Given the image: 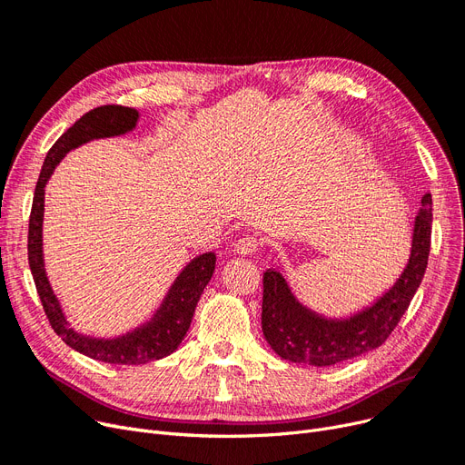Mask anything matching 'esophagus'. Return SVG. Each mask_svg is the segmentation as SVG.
Here are the masks:
<instances>
[{"label": "esophagus", "instance_id": "esophagus-1", "mask_svg": "<svg viewBox=\"0 0 465 465\" xmlns=\"http://www.w3.org/2000/svg\"><path fill=\"white\" fill-rule=\"evenodd\" d=\"M261 244H262V242L257 236L248 234V236L240 238L236 242V244H234V253H238V255H252V253H255L261 248Z\"/></svg>", "mask_w": 465, "mask_h": 465}]
</instances>
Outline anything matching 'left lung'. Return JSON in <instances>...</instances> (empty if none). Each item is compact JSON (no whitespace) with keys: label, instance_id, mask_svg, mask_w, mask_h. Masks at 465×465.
Wrapping results in <instances>:
<instances>
[{"label":"left lung","instance_id":"obj_1","mask_svg":"<svg viewBox=\"0 0 465 465\" xmlns=\"http://www.w3.org/2000/svg\"><path fill=\"white\" fill-rule=\"evenodd\" d=\"M431 194L422 196L407 267L388 293L348 320H327L304 308L274 269L262 274V335L282 360L329 367L384 344L424 278L431 244Z\"/></svg>","mask_w":465,"mask_h":465}]
</instances>
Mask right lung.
I'll return each instance as SVG.
<instances>
[{
  "label": "right lung",
  "mask_w": 465,
  "mask_h": 465,
  "mask_svg": "<svg viewBox=\"0 0 465 465\" xmlns=\"http://www.w3.org/2000/svg\"><path fill=\"white\" fill-rule=\"evenodd\" d=\"M136 121L138 112L134 107L100 105L91 109V112L84 114L79 121H75L74 126L65 130L56 140V143L49 149L45 163H43L34 193L28 225L30 271L35 282L37 295L43 304V311H45V316L51 327L54 329V333L62 337V341L70 348L81 351L83 356L115 365H142L170 356V353L180 346V342L189 331L196 302L201 299L204 287L210 282L215 269V253L212 252L193 259L170 287V292L157 314H154V318L128 335L112 341L83 337L77 335L75 331L65 323L60 304L49 285L45 267H43L41 225L47 180L51 178L54 166L70 149L94 138L124 134V132L136 126Z\"/></svg>",
  "instance_id": "right-lung-1"
}]
</instances>
